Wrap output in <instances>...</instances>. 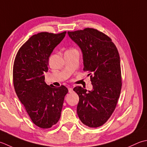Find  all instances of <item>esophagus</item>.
<instances>
[{
    "label": "esophagus",
    "instance_id": "34e87169",
    "mask_svg": "<svg viewBox=\"0 0 147 147\" xmlns=\"http://www.w3.org/2000/svg\"><path fill=\"white\" fill-rule=\"evenodd\" d=\"M68 92H69L70 93H71V92H73V89L71 88H68Z\"/></svg>",
    "mask_w": 147,
    "mask_h": 147
}]
</instances>
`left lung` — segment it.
Masks as SVG:
<instances>
[{
    "label": "left lung",
    "mask_w": 147,
    "mask_h": 147,
    "mask_svg": "<svg viewBox=\"0 0 147 147\" xmlns=\"http://www.w3.org/2000/svg\"><path fill=\"white\" fill-rule=\"evenodd\" d=\"M82 53L84 71L90 76L92 89L80 86L74 91L79 95L77 112L84 124L90 127L103 125L114 111L121 91L120 56L112 39L94 28L68 32Z\"/></svg>",
    "instance_id": "obj_1"
}]
</instances>
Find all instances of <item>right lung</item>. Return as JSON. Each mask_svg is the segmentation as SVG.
<instances>
[{
  "mask_svg": "<svg viewBox=\"0 0 147 147\" xmlns=\"http://www.w3.org/2000/svg\"><path fill=\"white\" fill-rule=\"evenodd\" d=\"M66 33L40 32L32 35L20 47L14 59L15 91L32 122L40 128H50L58 122L68 92L64 86L47 85L44 75L48 71L51 54Z\"/></svg>",
  "mask_w": 147,
  "mask_h": 147,
  "instance_id": "right-lung-1",
  "label": "right lung"
}]
</instances>
